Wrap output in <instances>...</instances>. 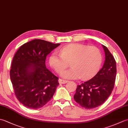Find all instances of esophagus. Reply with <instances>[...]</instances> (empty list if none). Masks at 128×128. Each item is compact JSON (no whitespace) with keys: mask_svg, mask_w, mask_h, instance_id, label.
Masks as SVG:
<instances>
[{"mask_svg":"<svg viewBox=\"0 0 128 128\" xmlns=\"http://www.w3.org/2000/svg\"><path fill=\"white\" fill-rule=\"evenodd\" d=\"M59 84H66V82H68V81L62 80V79H59Z\"/></svg>","mask_w":128,"mask_h":128,"instance_id":"1","label":"esophagus"}]
</instances>
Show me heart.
Wrapping results in <instances>:
<instances>
[{"label": "heart", "instance_id": "obj_1", "mask_svg": "<svg viewBox=\"0 0 128 128\" xmlns=\"http://www.w3.org/2000/svg\"><path fill=\"white\" fill-rule=\"evenodd\" d=\"M60 54L53 52L49 58L50 66L58 73L68 66L72 68L62 72L60 76L67 79L81 78L88 80L98 71L102 62V55L96 47L72 43L64 46L60 50Z\"/></svg>", "mask_w": 128, "mask_h": 128}]
</instances>
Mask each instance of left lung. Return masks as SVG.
<instances>
[{
    "label": "left lung",
    "mask_w": 128,
    "mask_h": 128,
    "mask_svg": "<svg viewBox=\"0 0 128 128\" xmlns=\"http://www.w3.org/2000/svg\"><path fill=\"white\" fill-rule=\"evenodd\" d=\"M102 47L105 53L103 67L91 79L78 85L74 95L75 101L86 109L102 104L110 97L114 86L116 62L108 48L104 45Z\"/></svg>",
    "instance_id": "obj_1"
}]
</instances>
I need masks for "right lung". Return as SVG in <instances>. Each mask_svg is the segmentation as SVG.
I'll list each match as a JSON object with an SVG mask.
<instances>
[{"label": "right lung", "mask_w": 128, "mask_h": 128, "mask_svg": "<svg viewBox=\"0 0 128 128\" xmlns=\"http://www.w3.org/2000/svg\"><path fill=\"white\" fill-rule=\"evenodd\" d=\"M60 44L36 39L18 48L12 63L10 79L18 100L25 107L38 109L52 98L58 78L47 69L46 56Z\"/></svg>", "instance_id": "1"}]
</instances>
